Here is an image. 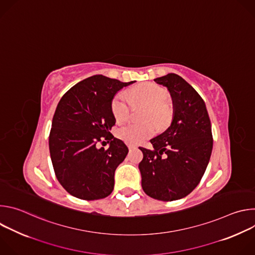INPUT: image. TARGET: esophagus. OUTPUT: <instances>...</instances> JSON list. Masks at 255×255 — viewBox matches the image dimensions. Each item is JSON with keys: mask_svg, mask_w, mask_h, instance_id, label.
Here are the masks:
<instances>
[{"mask_svg": "<svg viewBox=\"0 0 255 255\" xmlns=\"http://www.w3.org/2000/svg\"><path fill=\"white\" fill-rule=\"evenodd\" d=\"M136 147H137L136 144H133V143H129V144H128V148H129V149H134V148H136Z\"/></svg>", "mask_w": 255, "mask_h": 255, "instance_id": "esophagus-1", "label": "esophagus"}]
</instances>
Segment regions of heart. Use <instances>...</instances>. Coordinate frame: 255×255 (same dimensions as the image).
Wrapping results in <instances>:
<instances>
[{
  "mask_svg": "<svg viewBox=\"0 0 255 255\" xmlns=\"http://www.w3.org/2000/svg\"><path fill=\"white\" fill-rule=\"evenodd\" d=\"M168 97L169 93L165 88L154 83L143 84L133 88L128 94H116L111 103L112 114L117 122H123L129 118L133 105H146L148 109L144 119L155 121L158 128L162 130L167 128L173 119V110L166 102ZM155 123H129L119 128L118 136L127 142L141 143L156 133Z\"/></svg>",
  "mask_w": 255,
  "mask_h": 255,
  "instance_id": "obj_1",
  "label": "heart"
}]
</instances>
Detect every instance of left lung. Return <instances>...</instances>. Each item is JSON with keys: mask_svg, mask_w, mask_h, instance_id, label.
I'll return each mask as SVG.
<instances>
[{"mask_svg": "<svg viewBox=\"0 0 255 255\" xmlns=\"http://www.w3.org/2000/svg\"><path fill=\"white\" fill-rule=\"evenodd\" d=\"M154 82L171 95L173 120L150 140L152 150L139 147L141 186L147 196L171 202L188 196L201 181L212 153V128L204 100L183 78L168 74Z\"/></svg>", "mask_w": 255, "mask_h": 255, "instance_id": "obj_1", "label": "left lung"}]
</instances>
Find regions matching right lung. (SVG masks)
Instances as JSON below:
<instances>
[{
	"mask_svg": "<svg viewBox=\"0 0 255 255\" xmlns=\"http://www.w3.org/2000/svg\"><path fill=\"white\" fill-rule=\"evenodd\" d=\"M134 82L98 75L80 82L60 99L49 133V151L56 178L71 196L93 201L113 192L115 170L128 147L110 133L116 122L111 103L119 90ZM105 140L111 142L109 148L98 149L97 143Z\"/></svg>",
	"mask_w": 255,
	"mask_h": 255,
	"instance_id": "right-lung-1",
	"label": "right lung"
}]
</instances>
